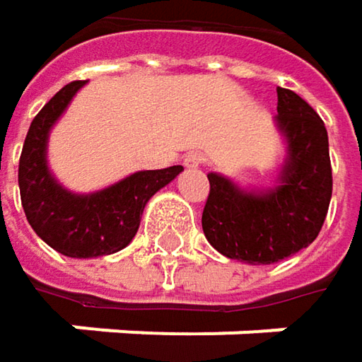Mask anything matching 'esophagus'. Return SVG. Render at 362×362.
<instances>
[{"label":"esophagus","mask_w":362,"mask_h":362,"mask_svg":"<svg viewBox=\"0 0 362 362\" xmlns=\"http://www.w3.org/2000/svg\"><path fill=\"white\" fill-rule=\"evenodd\" d=\"M184 165H186L188 170L201 168V165H205V157H203L201 153H190V155L184 157Z\"/></svg>","instance_id":"1"}]
</instances>
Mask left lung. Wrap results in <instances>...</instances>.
<instances>
[{"label": "left lung", "instance_id": "left-lung-1", "mask_svg": "<svg viewBox=\"0 0 362 362\" xmlns=\"http://www.w3.org/2000/svg\"><path fill=\"white\" fill-rule=\"evenodd\" d=\"M276 123L287 138L279 186L253 194L207 176L203 233L222 255L247 264H274L308 247L323 228L333 190L323 119L291 90L276 88Z\"/></svg>", "mask_w": 362, "mask_h": 362}]
</instances>
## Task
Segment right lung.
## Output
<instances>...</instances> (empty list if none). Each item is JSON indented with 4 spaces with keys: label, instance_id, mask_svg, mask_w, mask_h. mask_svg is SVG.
<instances>
[{
    "label": "right lung",
    "instance_id": "obj_1",
    "mask_svg": "<svg viewBox=\"0 0 362 362\" xmlns=\"http://www.w3.org/2000/svg\"><path fill=\"white\" fill-rule=\"evenodd\" d=\"M83 83H66L37 112L18 163L21 201L31 228L52 250L69 257H96L123 250L136 237L148 199L182 172V165L138 172L94 194L64 190L47 172L45 142L49 127Z\"/></svg>",
    "mask_w": 362,
    "mask_h": 362
}]
</instances>
